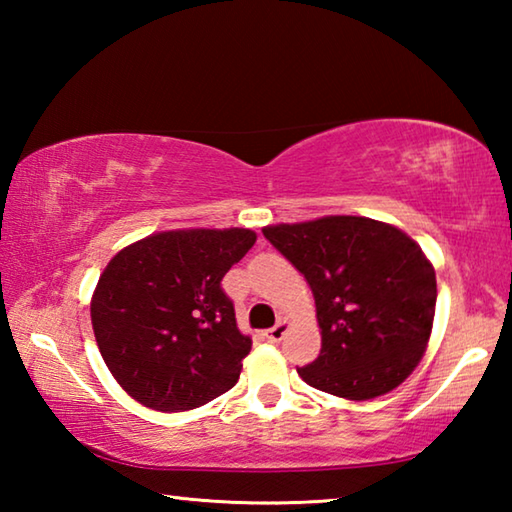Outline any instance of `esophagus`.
<instances>
[{
  "instance_id": "obj_1",
  "label": "esophagus",
  "mask_w": 512,
  "mask_h": 512,
  "mask_svg": "<svg viewBox=\"0 0 512 512\" xmlns=\"http://www.w3.org/2000/svg\"><path fill=\"white\" fill-rule=\"evenodd\" d=\"M287 329H289L287 320H277V323L266 332V339L271 343H280L284 339V334H287Z\"/></svg>"
}]
</instances>
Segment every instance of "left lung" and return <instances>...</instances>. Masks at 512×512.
I'll use <instances>...</instances> for the list:
<instances>
[{
    "label": "left lung",
    "mask_w": 512,
    "mask_h": 512,
    "mask_svg": "<svg viewBox=\"0 0 512 512\" xmlns=\"http://www.w3.org/2000/svg\"><path fill=\"white\" fill-rule=\"evenodd\" d=\"M262 232L314 293L320 354L298 375L354 402L400 386L427 352L436 316V271L422 248L368 216H320Z\"/></svg>",
    "instance_id": "left-lung-1"
}]
</instances>
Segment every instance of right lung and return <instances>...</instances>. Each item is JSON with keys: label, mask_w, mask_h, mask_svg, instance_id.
<instances>
[{"label": "right lung", "mask_w": 512, "mask_h": 512, "mask_svg": "<svg viewBox=\"0 0 512 512\" xmlns=\"http://www.w3.org/2000/svg\"><path fill=\"white\" fill-rule=\"evenodd\" d=\"M255 241L248 228L155 232L103 268L90 300L94 339L135 402L192 411L237 384L253 339L239 332L221 280Z\"/></svg>", "instance_id": "1"}]
</instances>
